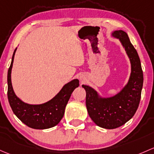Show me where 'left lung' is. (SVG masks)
<instances>
[{"label":"left lung","instance_id":"obj_1","mask_svg":"<svg viewBox=\"0 0 154 154\" xmlns=\"http://www.w3.org/2000/svg\"><path fill=\"white\" fill-rule=\"evenodd\" d=\"M112 36L118 38L125 48L131 64L129 80L122 90L111 97H101L97 91L82 85L86 91V106L91 119L105 129H114L125 125L134 116L139 107L143 86V72L140 59L128 34L116 30Z\"/></svg>","mask_w":154,"mask_h":154}]
</instances>
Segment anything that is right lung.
Wrapping results in <instances>:
<instances>
[{
  "mask_svg": "<svg viewBox=\"0 0 154 154\" xmlns=\"http://www.w3.org/2000/svg\"><path fill=\"white\" fill-rule=\"evenodd\" d=\"M16 50L17 48L14 51L7 74V96L11 108L19 119L29 128L39 130L53 128L64 116L66 104L73 90L79 86V81L73 79L68 82L55 97L44 104H29L23 102L15 95L11 82V72Z\"/></svg>",
  "mask_w": 154,
  "mask_h": 154,
  "instance_id": "add662e5",
  "label": "right lung"
}]
</instances>
